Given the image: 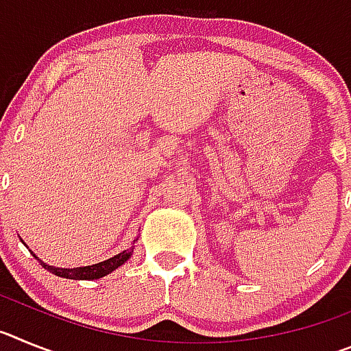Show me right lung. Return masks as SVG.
<instances>
[{
	"label": "right lung",
	"mask_w": 351,
	"mask_h": 351,
	"mask_svg": "<svg viewBox=\"0 0 351 351\" xmlns=\"http://www.w3.org/2000/svg\"><path fill=\"white\" fill-rule=\"evenodd\" d=\"M132 253H133V246L130 247V250H125L123 253H119V255L112 256V258L105 260V262L95 263V265H86V267H75V269L52 267V265L43 263L36 255L33 256L38 260L40 265H42L43 269H47L49 272L60 276V278H66V280H100V278H104V276L110 274V272L116 271L117 267H121V265H123L130 256H132Z\"/></svg>",
	"instance_id": "obj_1"
}]
</instances>
